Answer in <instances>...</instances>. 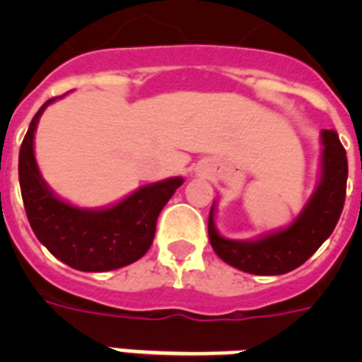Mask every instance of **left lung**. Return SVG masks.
I'll list each match as a JSON object with an SVG mask.
<instances>
[{
	"mask_svg": "<svg viewBox=\"0 0 362 362\" xmlns=\"http://www.w3.org/2000/svg\"><path fill=\"white\" fill-rule=\"evenodd\" d=\"M321 178L303 212L291 226L257 240H231L214 226V204L209 216L210 244L227 264L257 276L286 274L308 261L331 237L346 201L348 158L338 133L321 131Z\"/></svg>",
	"mask_w": 362,
	"mask_h": 362,
	"instance_id": "1",
	"label": "left lung"
}]
</instances>
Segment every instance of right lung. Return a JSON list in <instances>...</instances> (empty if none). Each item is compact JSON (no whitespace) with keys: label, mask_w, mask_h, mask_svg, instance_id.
<instances>
[{"label":"right lung","mask_w":362,"mask_h":362,"mask_svg":"<svg viewBox=\"0 0 362 362\" xmlns=\"http://www.w3.org/2000/svg\"><path fill=\"white\" fill-rule=\"evenodd\" d=\"M54 99L33 116L20 146V192L31 229L42 246L71 269L105 272L135 263L152 246L159 212L184 178L175 176L141 187L109 209H76L58 199L41 178L33 153L37 122Z\"/></svg>","instance_id":"right-lung-1"}]
</instances>
